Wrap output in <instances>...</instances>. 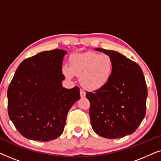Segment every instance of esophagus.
<instances>
[{
  "instance_id": "1",
  "label": "esophagus",
  "mask_w": 161,
  "mask_h": 161,
  "mask_svg": "<svg viewBox=\"0 0 161 161\" xmlns=\"http://www.w3.org/2000/svg\"><path fill=\"white\" fill-rule=\"evenodd\" d=\"M80 94L81 97H86V92L84 91V90L80 89Z\"/></svg>"
}]
</instances>
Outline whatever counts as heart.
Returning a JSON list of instances; mask_svg holds the SVG:
<instances>
[{
	"mask_svg": "<svg viewBox=\"0 0 161 161\" xmlns=\"http://www.w3.org/2000/svg\"><path fill=\"white\" fill-rule=\"evenodd\" d=\"M114 61L109 55L94 52L75 54L70 58V67L64 65L63 73L67 78L80 77L81 85L89 90H97L111 80Z\"/></svg>",
	"mask_w": 161,
	"mask_h": 161,
	"instance_id": "b5f03b06",
	"label": "heart"
}]
</instances>
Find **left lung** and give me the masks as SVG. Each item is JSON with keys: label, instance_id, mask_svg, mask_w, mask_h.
Wrapping results in <instances>:
<instances>
[{"label": "left lung", "instance_id": "obj_1", "mask_svg": "<svg viewBox=\"0 0 161 161\" xmlns=\"http://www.w3.org/2000/svg\"><path fill=\"white\" fill-rule=\"evenodd\" d=\"M114 61L111 80L105 86L86 92L93 130L106 138L130 135L146 114L147 88L140 66L114 50L96 48Z\"/></svg>", "mask_w": 161, "mask_h": 161}]
</instances>
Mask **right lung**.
Returning a JSON list of instances; mask_svg holds the SVG:
<instances>
[{"instance_id": "1", "label": "right lung", "mask_w": 161, "mask_h": 161, "mask_svg": "<svg viewBox=\"0 0 161 161\" xmlns=\"http://www.w3.org/2000/svg\"><path fill=\"white\" fill-rule=\"evenodd\" d=\"M65 50L39 53L22 61L7 92L8 114L22 136L49 142L64 131L68 111L80 99V89H65L61 82Z\"/></svg>"}]
</instances>
